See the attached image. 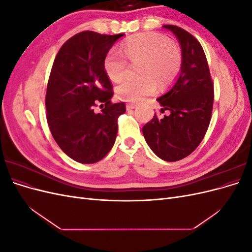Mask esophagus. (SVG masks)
<instances>
[{
	"label": "esophagus",
	"mask_w": 252,
	"mask_h": 252,
	"mask_svg": "<svg viewBox=\"0 0 252 252\" xmlns=\"http://www.w3.org/2000/svg\"><path fill=\"white\" fill-rule=\"evenodd\" d=\"M135 104L134 103H127L126 104V109L127 110H130V109H133V108H135Z\"/></svg>",
	"instance_id": "34e87169"
}]
</instances>
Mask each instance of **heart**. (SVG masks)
Here are the masks:
<instances>
[{
	"label": "heart",
	"instance_id": "1",
	"mask_svg": "<svg viewBox=\"0 0 252 252\" xmlns=\"http://www.w3.org/2000/svg\"><path fill=\"white\" fill-rule=\"evenodd\" d=\"M122 51L133 65L139 78H127L121 81L116 88L118 96L123 101L140 102L154 94L157 84L166 86L180 72L182 53L177 44L169 42L157 33H142L128 39L122 45ZM104 69L107 77L117 82L128 70L127 60L116 50L111 49L104 59Z\"/></svg>",
	"mask_w": 252,
	"mask_h": 252
}]
</instances>
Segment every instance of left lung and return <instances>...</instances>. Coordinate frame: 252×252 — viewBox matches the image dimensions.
I'll use <instances>...</instances> for the list:
<instances>
[{"label": "left lung", "instance_id": "8db88e82", "mask_svg": "<svg viewBox=\"0 0 252 252\" xmlns=\"http://www.w3.org/2000/svg\"><path fill=\"white\" fill-rule=\"evenodd\" d=\"M177 37L182 51L179 77L165 94L157 98L162 113L143 127L150 149L167 162L188 157L207 131L213 105V85L204 50L193 35L174 25H164Z\"/></svg>", "mask_w": 252, "mask_h": 252}]
</instances>
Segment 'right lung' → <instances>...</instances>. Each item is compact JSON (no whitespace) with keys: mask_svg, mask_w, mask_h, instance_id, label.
Masks as SVG:
<instances>
[{"mask_svg":"<svg viewBox=\"0 0 252 252\" xmlns=\"http://www.w3.org/2000/svg\"><path fill=\"white\" fill-rule=\"evenodd\" d=\"M123 35L80 32L64 43L53 62L46 93L48 126L60 148L79 163L101 161L116 142L118 118L126 108L123 102L111 103L104 59ZM97 102L105 105L98 114L93 110Z\"/></svg>","mask_w":252,"mask_h":252,"instance_id":"right-lung-1","label":"right lung"}]
</instances>
